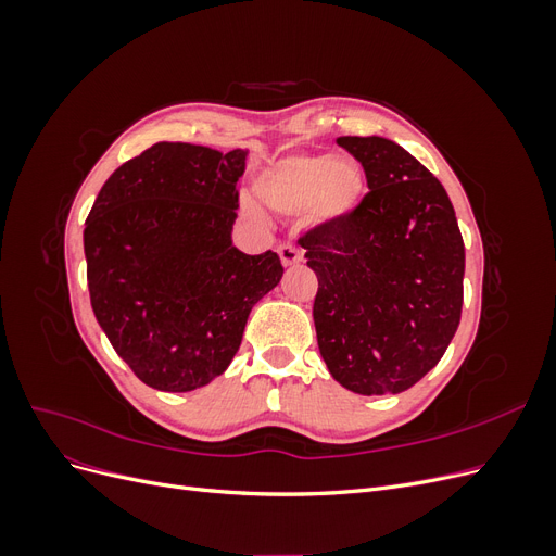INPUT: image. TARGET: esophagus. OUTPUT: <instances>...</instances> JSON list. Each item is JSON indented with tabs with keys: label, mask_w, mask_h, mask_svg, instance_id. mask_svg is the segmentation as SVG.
I'll return each instance as SVG.
<instances>
[{
	"label": "esophagus",
	"mask_w": 556,
	"mask_h": 556,
	"mask_svg": "<svg viewBox=\"0 0 556 556\" xmlns=\"http://www.w3.org/2000/svg\"><path fill=\"white\" fill-rule=\"evenodd\" d=\"M278 255H280V262L282 266H294L301 262V252L292 245V243H282L278 245Z\"/></svg>",
	"instance_id": "1"
}]
</instances>
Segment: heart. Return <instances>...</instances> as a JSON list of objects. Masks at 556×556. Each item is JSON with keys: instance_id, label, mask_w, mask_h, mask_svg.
I'll return each instance as SVG.
<instances>
[{"instance_id": "1", "label": "heart", "mask_w": 556, "mask_h": 556, "mask_svg": "<svg viewBox=\"0 0 556 556\" xmlns=\"http://www.w3.org/2000/svg\"><path fill=\"white\" fill-rule=\"evenodd\" d=\"M262 204L280 215L311 213L331 223L357 206L364 192V172L350 157L329 153H296L264 169L255 180ZM248 213L255 208L248 206Z\"/></svg>"}]
</instances>
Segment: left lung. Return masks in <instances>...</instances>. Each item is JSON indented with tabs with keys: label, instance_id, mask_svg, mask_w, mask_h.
Segmentation results:
<instances>
[{
	"label": "left lung",
	"instance_id": "obj_1",
	"mask_svg": "<svg viewBox=\"0 0 556 556\" xmlns=\"http://www.w3.org/2000/svg\"><path fill=\"white\" fill-rule=\"evenodd\" d=\"M368 192L299 239L317 276L313 319L329 374L355 394H399L441 362L462 319L464 239L427 166L382 137H341Z\"/></svg>",
	"mask_w": 556,
	"mask_h": 556
}]
</instances>
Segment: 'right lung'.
<instances>
[{
	"label": "right lung",
	"mask_w": 556,
	"mask_h": 556,
	"mask_svg": "<svg viewBox=\"0 0 556 556\" xmlns=\"http://www.w3.org/2000/svg\"><path fill=\"white\" fill-rule=\"evenodd\" d=\"M245 150L160 141L99 190L83 231L90 304L134 376L192 392L225 374L248 315L282 278L231 243Z\"/></svg>",
	"instance_id": "add662e5"
}]
</instances>
